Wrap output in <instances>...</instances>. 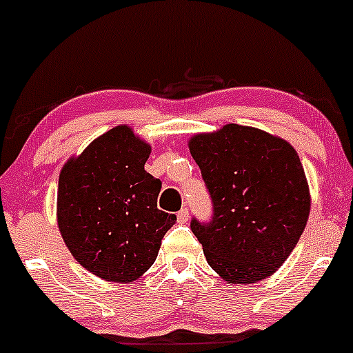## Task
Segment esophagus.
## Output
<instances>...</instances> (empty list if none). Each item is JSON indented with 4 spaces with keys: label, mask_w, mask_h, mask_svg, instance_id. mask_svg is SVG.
<instances>
[{
    "label": "esophagus",
    "mask_w": 353,
    "mask_h": 353,
    "mask_svg": "<svg viewBox=\"0 0 353 353\" xmlns=\"http://www.w3.org/2000/svg\"><path fill=\"white\" fill-rule=\"evenodd\" d=\"M188 219H190V212H188L186 208L181 210V212H177V222H179V223H186Z\"/></svg>",
    "instance_id": "obj_1"
}]
</instances>
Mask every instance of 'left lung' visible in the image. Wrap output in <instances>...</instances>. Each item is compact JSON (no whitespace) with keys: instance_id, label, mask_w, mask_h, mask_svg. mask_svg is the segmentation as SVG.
<instances>
[{"instance_id":"8db88e82","label":"left lung","mask_w":353,"mask_h":353,"mask_svg":"<svg viewBox=\"0 0 353 353\" xmlns=\"http://www.w3.org/2000/svg\"><path fill=\"white\" fill-rule=\"evenodd\" d=\"M188 145L213 201L212 222H191L208 265L229 283L272 276L294 251L311 212L295 148L241 124L198 133Z\"/></svg>"}]
</instances>
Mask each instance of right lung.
Segmentation results:
<instances>
[{
  "label": "right lung",
  "mask_w": 353,
  "mask_h": 353,
  "mask_svg": "<svg viewBox=\"0 0 353 353\" xmlns=\"http://www.w3.org/2000/svg\"><path fill=\"white\" fill-rule=\"evenodd\" d=\"M152 147L126 124L95 138L63 165L58 227L73 258L108 282L140 279L176 215L157 208L162 183L145 170Z\"/></svg>",
  "instance_id": "add662e5"
}]
</instances>
